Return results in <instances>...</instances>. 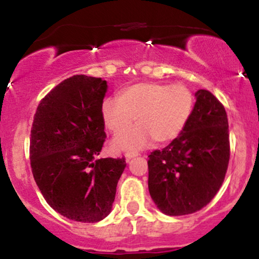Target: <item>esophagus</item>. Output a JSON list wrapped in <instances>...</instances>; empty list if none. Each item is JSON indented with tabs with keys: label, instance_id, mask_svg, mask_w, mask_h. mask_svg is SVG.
Wrapping results in <instances>:
<instances>
[{
	"label": "esophagus",
	"instance_id": "1",
	"mask_svg": "<svg viewBox=\"0 0 259 259\" xmlns=\"http://www.w3.org/2000/svg\"><path fill=\"white\" fill-rule=\"evenodd\" d=\"M136 156H139L138 152H127V153H125V159L126 160H130V159L134 158V157H136Z\"/></svg>",
	"mask_w": 259,
	"mask_h": 259
}]
</instances>
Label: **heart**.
Wrapping results in <instances>:
<instances>
[{"instance_id": "heart-1", "label": "heart", "mask_w": 259, "mask_h": 259, "mask_svg": "<svg viewBox=\"0 0 259 259\" xmlns=\"http://www.w3.org/2000/svg\"><path fill=\"white\" fill-rule=\"evenodd\" d=\"M195 107V95L184 84L138 82L121 89L115 99L101 106L103 124L120 135L138 120L139 125L114 141L115 148L136 151L157 142L173 141L185 129Z\"/></svg>"}]
</instances>
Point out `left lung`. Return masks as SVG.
I'll return each mask as SVG.
<instances>
[{
    "label": "left lung",
    "instance_id": "obj_1",
    "mask_svg": "<svg viewBox=\"0 0 259 259\" xmlns=\"http://www.w3.org/2000/svg\"><path fill=\"white\" fill-rule=\"evenodd\" d=\"M183 133L148 156V190L163 213L185 215L206 207L221 189L230 158L228 117L212 92L198 90Z\"/></svg>",
    "mask_w": 259,
    "mask_h": 259
}]
</instances>
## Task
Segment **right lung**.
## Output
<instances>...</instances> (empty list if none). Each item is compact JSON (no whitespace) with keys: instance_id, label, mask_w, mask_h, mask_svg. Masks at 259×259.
<instances>
[{"instance_id":"obj_1","label":"right lung","mask_w":259,"mask_h":259,"mask_svg":"<svg viewBox=\"0 0 259 259\" xmlns=\"http://www.w3.org/2000/svg\"><path fill=\"white\" fill-rule=\"evenodd\" d=\"M106 80L73 75L38 103L30 134V165L47 203L72 221L109 214L125 158H100L106 141L101 106Z\"/></svg>"}]
</instances>
